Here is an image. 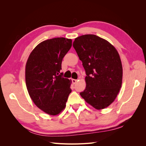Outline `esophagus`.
Wrapping results in <instances>:
<instances>
[{
    "mask_svg": "<svg viewBox=\"0 0 146 146\" xmlns=\"http://www.w3.org/2000/svg\"><path fill=\"white\" fill-rule=\"evenodd\" d=\"M77 81V80H76V79H72V83H73L74 84L76 83Z\"/></svg>",
    "mask_w": 146,
    "mask_h": 146,
    "instance_id": "34e87169",
    "label": "esophagus"
}]
</instances>
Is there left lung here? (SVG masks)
Wrapping results in <instances>:
<instances>
[{"mask_svg":"<svg viewBox=\"0 0 146 146\" xmlns=\"http://www.w3.org/2000/svg\"><path fill=\"white\" fill-rule=\"evenodd\" d=\"M73 47L86 74V88L80 96L97 110L108 107L122 85V66L117 50L95 35L76 38Z\"/></svg>","mask_w":146,"mask_h":146,"instance_id":"8db88e82","label":"left lung"}]
</instances>
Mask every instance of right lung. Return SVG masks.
I'll list each match as a JSON object with an SVG mask.
<instances>
[{
  "label": "right lung",
  "mask_w": 146,
  "mask_h": 146,
  "mask_svg": "<svg viewBox=\"0 0 146 146\" xmlns=\"http://www.w3.org/2000/svg\"><path fill=\"white\" fill-rule=\"evenodd\" d=\"M72 40L55 38L44 41L31 52L25 66V83L30 97L44 112L56 115L66 107L71 92L68 78L61 72L63 57Z\"/></svg>",
  "instance_id": "1"
}]
</instances>
